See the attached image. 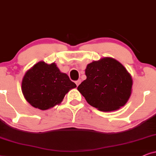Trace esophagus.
<instances>
[{
  "mask_svg": "<svg viewBox=\"0 0 156 156\" xmlns=\"http://www.w3.org/2000/svg\"><path fill=\"white\" fill-rule=\"evenodd\" d=\"M80 83H81V80H80V79L79 80H76V86H78V85H79Z\"/></svg>",
  "mask_w": 156,
  "mask_h": 156,
  "instance_id": "1",
  "label": "esophagus"
}]
</instances>
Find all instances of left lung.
<instances>
[{
	"label": "left lung",
	"mask_w": 156,
	"mask_h": 156,
	"mask_svg": "<svg viewBox=\"0 0 156 156\" xmlns=\"http://www.w3.org/2000/svg\"><path fill=\"white\" fill-rule=\"evenodd\" d=\"M86 79L78 90L86 101L103 112L119 109L131 95L133 79L126 68L117 60L104 58L88 64Z\"/></svg>",
	"instance_id": "8db88e82"
}]
</instances>
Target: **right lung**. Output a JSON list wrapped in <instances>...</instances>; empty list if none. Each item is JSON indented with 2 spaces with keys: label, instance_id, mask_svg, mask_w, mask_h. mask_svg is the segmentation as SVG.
Wrapping results in <instances>:
<instances>
[{
  "label": "right lung",
  "instance_id": "add662e5",
  "mask_svg": "<svg viewBox=\"0 0 156 156\" xmlns=\"http://www.w3.org/2000/svg\"><path fill=\"white\" fill-rule=\"evenodd\" d=\"M76 87L68 75L55 63L39 62L26 73L21 83L23 96L35 108L46 110L60 104L69 90Z\"/></svg>",
  "mask_w": 156,
  "mask_h": 156
}]
</instances>
